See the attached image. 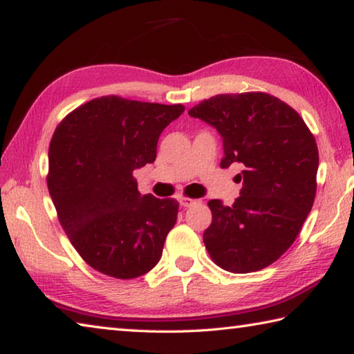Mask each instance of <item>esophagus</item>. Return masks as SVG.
Masks as SVG:
<instances>
[{
  "mask_svg": "<svg viewBox=\"0 0 354 354\" xmlns=\"http://www.w3.org/2000/svg\"><path fill=\"white\" fill-rule=\"evenodd\" d=\"M198 203H199V201L198 199H193V198H187V196L179 198V204H181L183 207H192V205H195Z\"/></svg>",
  "mask_w": 354,
  "mask_h": 354,
  "instance_id": "34e87169",
  "label": "esophagus"
}]
</instances>
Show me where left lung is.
<instances>
[{"mask_svg": "<svg viewBox=\"0 0 354 354\" xmlns=\"http://www.w3.org/2000/svg\"><path fill=\"white\" fill-rule=\"evenodd\" d=\"M223 136L221 167L241 164V196L212 199L204 244L232 273L258 272L286 253L313 207L319 153L299 113L262 92L224 93L189 110Z\"/></svg>", "mask_w": 354, "mask_h": 354, "instance_id": "1", "label": "left lung"}]
</instances>
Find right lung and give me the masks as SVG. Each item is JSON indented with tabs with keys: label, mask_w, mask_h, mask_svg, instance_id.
<instances>
[{
	"label": "right lung",
	"mask_w": 354,
	"mask_h": 354,
	"mask_svg": "<svg viewBox=\"0 0 354 354\" xmlns=\"http://www.w3.org/2000/svg\"><path fill=\"white\" fill-rule=\"evenodd\" d=\"M184 109L109 95L75 109L55 130L48 193L67 238L96 272L133 279L161 259L179 204L141 195L133 171L155 161L159 135Z\"/></svg>",
	"instance_id": "right-lung-1"
}]
</instances>
